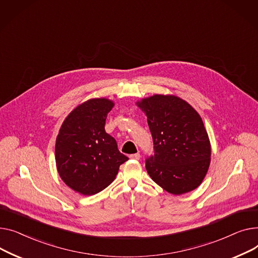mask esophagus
I'll list each match as a JSON object with an SVG mask.
<instances>
[{"instance_id":"1","label":"esophagus","mask_w":258,"mask_h":258,"mask_svg":"<svg viewBox=\"0 0 258 258\" xmlns=\"http://www.w3.org/2000/svg\"><path fill=\"white\" fill-rule=\"evenodd\" d=\"M131 159H134V160H139L141 158V154L140 153H135V154H131L129 156Z\"/></svg>"}]
</instances>
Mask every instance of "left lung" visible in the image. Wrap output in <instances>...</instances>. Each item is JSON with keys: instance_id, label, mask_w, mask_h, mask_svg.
Returning a JSON list of instances; mask_svg holds the SVG:
<instances>
[{"instance_id": "obj_1", "label": "left lung", "mask_w": 258, "mask_h": 258, "mask_svg": "<svg viewBox=\"0 0 258 258\" xmlns=\"http://www.w3.org/2000/svg\"><path fill=\"white\" fill-rule=\"evenodd\" d=\"M147 115L154 155L146 161L149 176L173 195L198 187L210 164L211 146L200 114L174 95H154L136 102Z\"/></svg>"}]
</instances>
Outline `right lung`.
Instances as JSON below:
<instances>
[{
	"label": "right lung",
	"mask_w": 258,
	"mask_h": 258,
	"mask_svg": "<svg viewBox=\"0 0 258 258\" xmlns=\"http://www.w3.org/2000/svg\"><path fill=\"white\" fill-rule=\"evenodd\" d=\"M113 106L109 99H89L74 108L59 129L55 144L57 172L70 188L81 195H95L107 187L119 165L128 160L105 131L106 117Z\"/></svg>",
	"instance_id": "right-lung-1"
}]
</instances>
